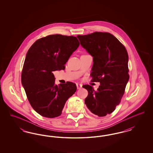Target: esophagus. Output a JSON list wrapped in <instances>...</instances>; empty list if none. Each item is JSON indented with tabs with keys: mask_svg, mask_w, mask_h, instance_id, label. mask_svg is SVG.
<instances>
[{
	"mask_svg": "<svg viewBox=\"0 0 153 153\" xmlns=\"http://www.w3.org/2000/svg\"><path fill=\"white\" fill-rule=\"evenodd\" d=\"M76 86H77V88L78 89H81V88H82V85H81V84H79V83H77V84H76Z\"/></svg>",
	"mask_w": 153,
	"mask_h": 153,
	"instance_id": "1",
	"label": "esophagus"
}]
</instances>
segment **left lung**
Instances as JSON below:
<instances>
[{
  "label": "left lung",
  "instance_id": "1",
  "mask_svg": "<svg viewBox=\"0 0 153 153\" xmlns=\"http://www.w3.org/2000/svg\"><path fill=\"white\" fill-rule=\"evenodd\" d=\"M77 37L81 46L93 57L92 81L100 83L97 91L89 85L82 86L88 92L85 103L92 113L106 116L120 103L129 80L127 51L109 33L95 32Z\"/></svg>",
  "mask_w": 153,
  "mask_h": 153
}]
</instances>
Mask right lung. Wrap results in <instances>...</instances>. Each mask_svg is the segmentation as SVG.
<instances>
[{"instance_id": "1", "label": "right lung", "mask_w": 153, "mask_h": 153, "mask_svg": "<svg viewBox=\"0 0 153 153\" xmlns=\"http://www.w3.org/2000/svg\"><path fill=\"white\" fill-rule=\"evenodd\" d=\"M79 45L76 36L54 34L38 39L27 51L21 82L30 105L41 116H59L67 100L76 91V85L70 81L56 85L53 72L64 70Z\"/></svg>"}]
</instances>
